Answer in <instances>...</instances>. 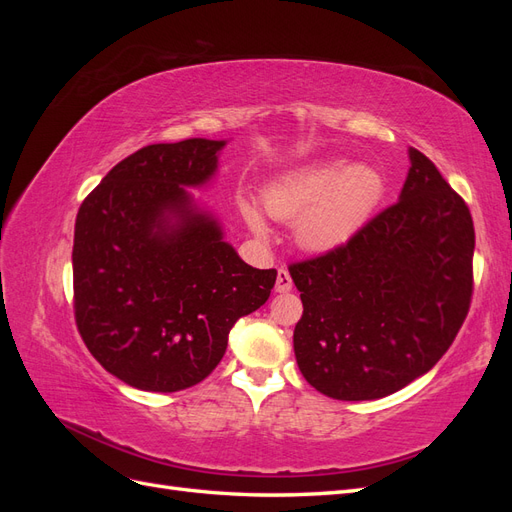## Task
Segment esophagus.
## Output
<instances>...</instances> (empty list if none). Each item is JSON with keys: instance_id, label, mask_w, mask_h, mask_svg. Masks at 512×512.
<instances>
[{"instance_id": "esophagus-1", "label": "esophagus", "mask_w": 512, "mask_h": 512, "mask_svg": "<svg viewBox=\"0 0 512 512\" xmlns=\"http://www.w3.org/2000/svg\"><path fill=\"white\" fill-rule=\"evenodd\" d=\"M292 290V277L288 273V269H280L277 271V280H275V292H290Z\"/></svg>"}]
</instances>
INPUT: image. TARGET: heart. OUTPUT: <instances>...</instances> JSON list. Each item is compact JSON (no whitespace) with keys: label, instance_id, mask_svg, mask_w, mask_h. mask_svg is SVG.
<instances>
[{"label":"heart","instance_id":"heart-1","mask_svg":"<svg viewBox=\"0 0 512 512\" xmlns=\"http://www.w3.org/2000/svg\"><path fill=\"white\" fill-rule=\"evenodd\" d=\"M384 194L376 168L344 160L318 162L277 179L265 192V207L277 220L294 222L303 250L331 252L359 232ZM250 226L265 235L267 226L252 205H243Z\"/></svg>","mask_w":512,"mask_h":512}]
</instances>
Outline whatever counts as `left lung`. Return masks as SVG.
<instances>
[{"label": "left lung", "mask_w": 512, "mask_h": 512, "mask_svg": "<svg viewBox=\"0 0 512 512\" xmlns=\"http://www.w3.org/2000/svg\"><path fill=\"white\" fill-rule=\"evenodd\" d=\"M399 200L344 245L288 267L301 292L294 354L322 395H391L436 365L468 316L470 209L425 153L410 147Z\"/></svg>", "instance_id": "obj_1"}]
</instances>
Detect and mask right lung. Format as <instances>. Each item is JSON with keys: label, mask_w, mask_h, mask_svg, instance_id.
Masks as SVG:
<instances>
[{"label": "right lung", "mask_w": 512, "mask_h": 512, "mask_svg": "<svg viewBox=\"0 0 512 512\" xmlns=\"http://www.w3.org/2000/svg\"><path fill=\"white\" fill-rule=\"evenodd\" d=\"M224 141L138 149L108 170L74 224V318L87 350L134 389L175 393L218 367L275 269H254L183 185H203Z\"/></svg>", "instance_id": "right-lung-1"}]
</instances>
